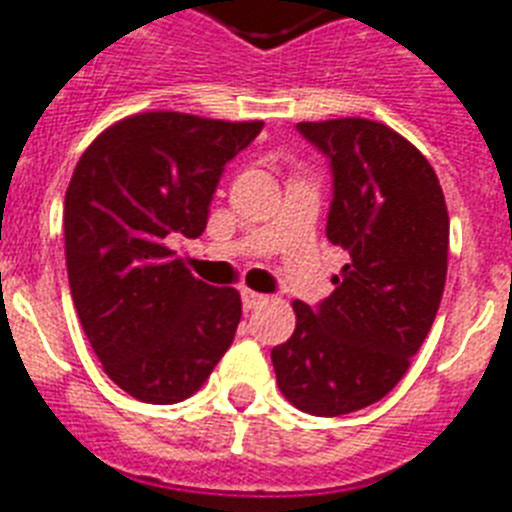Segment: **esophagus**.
<instances>
[{"label":"esophagus","instance_id":"34e87169","mask_svg":"<svg viewBox=\"0 0 512 512\" xmlns=\"http://www.w3.org/2000/svg\"><path fill=\"white\" fill-rule=\"evenodd\" d=\"M240 298H243V308H246V311H253V308H259L266 303V295L253 293V290H243V293H240Z\"/></svg>","mask_w":512,"mask_h":512}]
</instances>
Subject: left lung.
<instances>
[{
    "instance_id": "8db88e82",
    "label": "left lung",
    "mask_w": 512,
    "mask_h": 512,
    "mask_svg": "<svg viewBox=\"0 0 512 512\" xmlns=\"http://www.w3.org/2000/svg\"><path fill=\"white\" fill-rule=\"evenodd\" d=\"M332 167L329 243L350 261L316 308L295 301V332L272 350L282 395L311 416L382 400L437 316L450 217L426 156L382 122H298Z\"/></svg>"
}]
</instances>
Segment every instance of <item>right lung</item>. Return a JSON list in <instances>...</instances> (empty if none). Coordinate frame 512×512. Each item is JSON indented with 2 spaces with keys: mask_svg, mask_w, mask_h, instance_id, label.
Returning <instances> with one entry per match:
<instances>
[{
  "mask_svg": "<svg viewBox=\"0 0 512 512\" xmlns=\"http://www.w3.org/2000/svg\"><path fill=\"white\" fill-rule=\"evenodd\" d=\"M261 128L141 112L80 156L65 193L70 293L107 377L130 398H190L232 345L240 293L196 280L167 243L206 230L225 164Z\"/></svg>",
  "mask_w": 512,
  "mask_h": 512,
  "instance_id": "right-lung-1",
  "label": "right lung"
}]
</instances>
